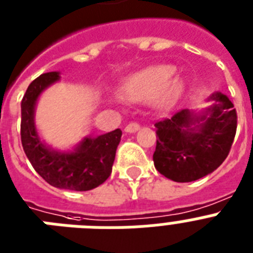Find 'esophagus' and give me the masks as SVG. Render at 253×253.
Listing matches in <instances>:
<instances>
[{
  "mask_svg": "<svg viewBox=\"0 0 253 253\" xmlns=\"http://www.w3.org/2000/svg\"><path fill=\"white\" fill-rule=\"evenodd\" d=\"M139 128H140L139 123L132 122V123H128V125L125 127V131L128 133H133V132H136V131H139Z\"/></svg>",
  "mask_w": 253,
  "mask_h": 253,
  "instance_id": "obj_1",
  "label": "esophagus"
}]
</instances>
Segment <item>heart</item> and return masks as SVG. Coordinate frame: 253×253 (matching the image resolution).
Instances as JSON below:
<instances>
[{"instance_id": "1", "label": "heart", "mask_w": 253, "mask_h": 253, "mask_svg": "<svg viewBox=\"0 0 253 253\" xmlns=\"http://www.w3.org/2000/svg\"><path fill=\"white\" fill-rule=\"evenodd\" d=\"M176 68L171 64L152 65L131 74L123 80L121 92L131 103H144L157 97V103L162 109L175 105L184 91V82L175 78ZM118 101V97H110Z\"/></svg>"}]
</instances>
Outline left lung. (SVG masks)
<instances>
[{"mask_svg":"<svg viewBox=\"0 0 253 253\" xmlns=\"http://www.w3.org/2000/svg\"><path fill=\"white\" fill-rule=\"evenodd\" d=\"M201 112L182 109L159 121L153 154L159 173L176 182H189L213 172L228 157L237 131V112L226 95L213 92Z\"/></svg>","mask_w":253,"mask_h":253,"instance_id":"left-lung-1","label":"left lung"}]
</instances>
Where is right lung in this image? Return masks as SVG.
I'll list each match as a JSON object with an SVG mask.
<instances>
[{"label":"right lung","mask_w":253,"mask_h":253,"mask_svg":"<svg viewBox=\"0 0 253 253\" xmlns=\"http://www.w3.org/2000/svg\"><path fill=\"white\" fill-rule=\"evenodd\" d=\"M59 80L60 72L43 73L25 91L20 125L23 149L33 169L50 185L86 192L109 177L122 131L117 128L96 137L86 136L69 150L54 149L44 143L36 126V105L42 92Z\"/></svg>","instance_id":"right-lung-1"}]
</instances>
